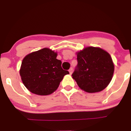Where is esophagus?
Returning <instances> with one entry per match:
<instances>
[{
	"instance_id": "1",
	"label": "esophagus",
	"mask_w": 131,
	"mask_h": 131,
	"mask_svg": "<svg viewBox=\"0 0 131 131\" xmlns=\"http://www.w3.org/2000/svg\"><path fill=\"white\" fill-rule=\"evenodd\" d=\"M68 71H69L70 74H72V72H73V68H70L69 70H68Z\"/></svg>"
}]
</instances>
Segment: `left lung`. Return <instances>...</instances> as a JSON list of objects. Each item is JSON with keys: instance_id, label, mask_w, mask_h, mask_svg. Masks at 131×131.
Wrapping results in <instances>:
<instances>
[{"instance_id": "left-lung-1", "label": "left lung", "mask_w": 131, "mask_h": 131, "mask_svg": "<svg viewBox=\"0 0 131 131\" xmlns=\"http://www.w3.org/2000/svg\"><path fill=\"white\" fill-rule=\"evenodd\" d=\"M77 54L78 64L72 76L79 88L90 93L105 89L114 72L110 54L94 47H85Z\"/></svg>"}]
</instances>
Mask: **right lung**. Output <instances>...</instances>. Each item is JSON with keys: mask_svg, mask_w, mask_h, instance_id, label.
I'll return each mask as SVG.
<instances>
[{"mask_svg": "<svg viewBox=\"0 0 131 131\" xmlns=\"http://www.w3.org/2000/svg\"><path fill=\"white\" fill-rule=\"evenodd\" d=\"M57 53L43 48L26 55L23 59L19 74L25 86L32 93L46 96L54 92L63 77L69 73L61 67Z\"/></svg>", "mask_w": 131, "mask_h": 131, "instance_id": "1", "label": "right lung"}]
</instances>
